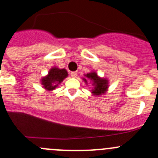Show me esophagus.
<instances>
[{
  "instance_id": "34e87169",
  "label": "esophagus",
  "mask_w": 158,
  "mask_h": 158,
  "mask_svg": "<svg viewBox=\"0 0 158 158\" xmlns=\"http://www.w3.org/2000/svg\"><path fill=\"white\" fill-rule=\"evenodd\" d=\"M71 76H72V78H76V76H77V72H71Z\"/></svg>"
}]
</instances>
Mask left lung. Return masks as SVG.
Wrapping results in <instances>:
<instances>
[{"label":"left lung","instance_id":"left-lung-1","mask_svg":"<svg viewBox=\"0 0 158 158\" xmlns=\"http://www.w3.org/2000/svg\"><path fill=\"white\" fill-rule=\"evenodd\" d=\"M85 78H82L86 85L88 82H91V93L94 96H102L107 92L109 88V80L106 78H101L96 72L91 71L90 72L84 75Z\"/></svg>","mask_w":158,"mask_h":158}]
</instances>
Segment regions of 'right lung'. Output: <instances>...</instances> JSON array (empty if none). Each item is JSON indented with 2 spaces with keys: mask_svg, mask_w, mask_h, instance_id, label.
<instances>
[{
  "mask_svg": "<svg viewBox=\"0 0 158 158\" xmlns=\"http://www.w3.org/2000/svg\"><path fill=\"white\" fill-rule=\"evenodd\" d=\"M69 76L66 69H59L53 67L48 72V75L42 78L41 82L44 89L49 91H52L57 87L58 85L63 82L64 79Z\"/></svg>",
  "mask_w": 158,
  "mask_h": 158,
  "instance_id": "add662e5",
  "label": "right lung"
}]
</instances>
